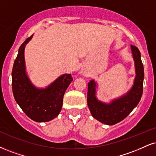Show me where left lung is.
I'll return each mask as SVG.
<instances>
[{
  "mask_svg": "<svg viewBox=\"0 0 156 156\" xmlns=\"http://www.w3.org/2000/svg\"><path fill=\"white\" fill-rule=\"evenodd\" d=\"M135 66V78L131 89L125 94L114 99L110 103L103 102L97 97L98 84L94 80L88 83L87 104L91 115L97 121L107 125L119 123L128 116L137 106L143 91L144 67L140 50L131 45Z\"/></svg>",
  "mask_w": 156,
  "mask_h": 156,
  "instance_id": "left-lung-1",
  "label": "left lung"
}]
</instances>
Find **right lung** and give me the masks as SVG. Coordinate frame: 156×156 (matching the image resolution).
<instances>
[{
	"label": "right lung",
	"instance_id": "1",
	"mask_svg": "<svg viewBox=\"0 0 156 156\" xmlns=\"http://www.w3.org/2000/svg\"><path fill=\"white\" fill-rule=\"evenodd\" d=\"M33 35L28 37L18 51L12 69V90L16 102L30 119L48 122L55 119L62 110L63 97L73 78L63 74L46 88H37L26 72L24 48Z\"/></svg>",
	"mask_w": 156,
	"mask_h": 156
}]
</instances>
